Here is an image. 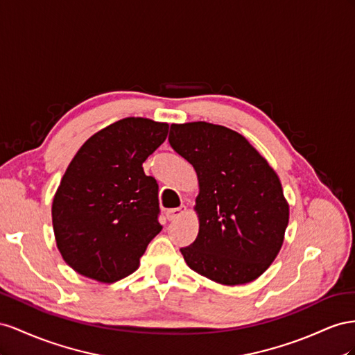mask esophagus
I'll return each instance as SVG.
<instances>
[{
    "instance_id": "obj_1",
    "label": "esophagus",
    "mask_w": 355,
    "mask_h": 355,
    "mask_svg": "<svg viewBox=\"0 0 355 355\" xmlns=\"http://www.w3.org/2000/svg\"><path fill=\"white\" fill-rule=\"evenodd\" d=\"M186 211H187V208H186L184 205H181V207H178V208H171V209L166 211V218H168L169 221H171V220H175V218L183 216Z\"/></svg>"
}]
</instances>
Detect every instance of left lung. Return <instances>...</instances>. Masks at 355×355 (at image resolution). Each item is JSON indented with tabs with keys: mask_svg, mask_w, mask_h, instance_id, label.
<instances>
[{
	"mask_svg": "<svg viewBox=\"0 0 355 355\" xmlns=\"http://www.w3.org/2000/svg\"><path fill=\"white\" fill-rule=\"evenodd\" d=\"M169 144L193 165L199 234L181 248L187 266L223 286L254 281L275 260L288 225L281 181L265 157L229 128L171 125Z\"/></svg>",
	"mask_w": 355,
	"mask_h": 355,
	"instance_id": "1",
	"label": "left lung"
}]
</instances>
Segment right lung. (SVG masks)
<instances>
[{"label": "right lung", "mask_w": 355, "mask_h": 355, "mask_svg": "<svg viewBox=\"0 0 355 355\" xmlns=\"http://www.w3.org/2000/svg\"><path fill=\"white\" fill-rule=\"evenodd\" d=\"M168 123L126 117L90 137L60 180L52 205L56 245L68 266L99 282L135 272L162 230L159 186L143 164Z\"/></svg>", "instance_id": "obj_1"}]
</instances>
